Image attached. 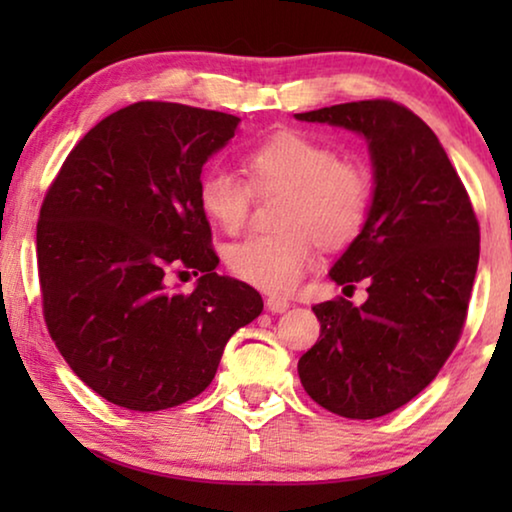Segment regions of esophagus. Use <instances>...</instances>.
Segmentation results:
<instances>
[{
    "instance_id": "esophagus-1",
    "label": "esophagus",
    "mask_w": 512,
    "mask_h": 512,
    "mask_svg": "<svg viewBox=\"0 0 512 512\" xmlns=\"http://www.w3.org/2000/svg\"><path fill=\"white\" fill-rule=\"evenodd\" d=\"M289 300L286 298H282V296H270L268 300H265V307H268L270 312H275V314H282V312H286L289 310Z\"/></svg>"
}]
</instances>
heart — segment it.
I'll return each instance as SVG.
<instances>
[{
	"mask_svg": "<svg viewBox=\"0 0 512 512\" xmlns=\"http://www.w3.org/2000/svg\"><path fill=\"white\" fill-rule=\"evenodd\" d=\"M249 181L226 170H207L198 184L200 209L226 233L249 219L258 193L289 191L282 233H258L230 244L226 265L242 282L270 293L300 284L326 247H345L361 233L370 212V177L354 160L335 158L331 146L305 132L279 130L244 153Z\"/></svg>",
	"mask_w": 512,
	"mask_h": 512,
	"instance_id": "obj_1",
	"label": "heart"
}]
</instances>
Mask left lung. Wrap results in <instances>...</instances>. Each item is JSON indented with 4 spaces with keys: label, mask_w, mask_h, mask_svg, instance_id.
I'll use <instances>...</instances> for the list:
<instances>
[{
    "label": "left lung",
    "mask_w": 512,
    "mask_h": 512,
    "mask_svg": "<svg viewBox=\"0 0 512 512\" xmlns=\"http://www.w3.org/2000/svg\"><path fill=\"white\" fill-rule=\"evenodd\" d=\"M296 118L366 139L375 184L361 233L328 272L349 289L366 279L368 300L312 307L321 335L300 356V382L340 417L389 415L438 375L459 342L478 272V219L438 137L403 104L347 102Z\"/></svg>",
    "instance_id": "left-lung-1"
}]
</instances>
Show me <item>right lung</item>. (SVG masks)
Wrapping results in <instances>:
<instances>
[{"mask_svg": "<svg viewBox=\"0 0 512 512\" xmlns=\"http://www.w3.org/2000/svg\"><path fill=\"white\" fill-rule=\"evenodd\" d=\"M240 118L174 102H135L74 146L37 223L48 333L95 394L156 412L202 394L223 347L263 310L249 284L216 272L198 202L202 165ZM200 274L196 289L169 275Z\"/></svg>", "mask_w": 512, "mask_h": 512, "instance_id": "add662e5", "label": "right lung"}]
</instances>
